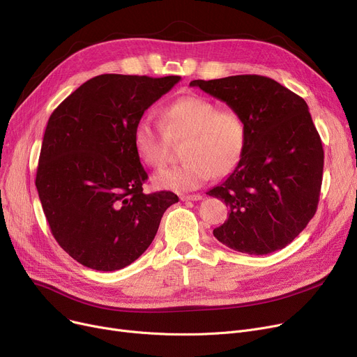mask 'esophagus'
Here are the masks:
<instances>
[{"instance_id":"34e87169","label":"esophagus","mask_w":357,"mask_h":357,"mask_svg":"<svg viewBox=\"0 0 357 357\" xmlns=\"http://www.w3.org/2000/svg\"><path fill=\"white\" fill-rule=\"evenodd\" d=\"M202 197L199 194H194V195H182L181 199L182 201H199Z\"/></svg>"}]
</instances>
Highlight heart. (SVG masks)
<instances>
[{"instance_id": "obj_1", "label": "heart", "mask_w": 357, "mask_h": 357, "mask_svg": "<svg viewBox=\"0 0 357 357\" xmlns=\"http://www.w3.org/2000/svg\"><path fill=\"white\" fill-rule=\"evenodd\" d=\"M162 126L152 117H140L133 127V147L147 166L160 169L169 158L167 139H185L179 166L165 169L153 176L160 190H197L211 175L231 174L245 153L248 128L236 109L218 105L197 93L176 98L163 107Z\"/></svg>"}]
</instances>
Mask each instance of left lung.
I'll return each mask as SVG.
<instances>
[{
	"label": "left lung",
	"mask_w": 357,
	"mask_h": 357,
	"mask_svg": "<svg viewBox=\"0 0 357 357\" xmlns=\"http://www.w3.org/2000/svg\"><path fill=\"white\" fill-rule=\"evenodd\" d=\"M190 85L238 111L248 128L240 163L207 192L230 208L215 238L249 255L284 249L314 217L321 191L324 150L307 102L260 75Z\"/></svg>",
	"instance_id": "left-lung-1"
}]
</instances>
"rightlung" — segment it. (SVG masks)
<instances>
[{"label": "right lung", "instance_id": "right-lung-1", "mask_svg": "<svg viewBox=\"0 0 357 357\" xmlns=\"http://www.w3.org/2000/svg\"><path fill=\"white\" fill-rule=\"evenodd\" d=\"M181 77L104 73L63 100L47 121L36 188L59 246L81 265L111 272L142 256L171 191L143 192L147 181L133 127Z\"/></svg>", "mask_w": 357, "mask_h": 357}]
</instances>
